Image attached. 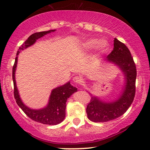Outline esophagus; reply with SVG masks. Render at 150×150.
I'll use <instances>...</instances> for the list:
<instances>
[{
    "label": "esophagus",
    "mask_w": 150,
    "mask_h": 150,
    "mask_svg": "<svg viewBox=\"0 0 150 150\" xmlns=\"http://www.w3.org/2000/svg\"><path fill=\"white\" fill-rule=\"evenodd\" d=\"M73 80L75 83H77V84L81 83V82H82V79L80 77H79V76H75V77H73Z\"/></svg>",
    "instance_id": "esophagus-1"
}]
</instances>
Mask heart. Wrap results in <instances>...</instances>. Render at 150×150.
<instances>
[{"label":"heart","instance_id":"b5f03b06","mask_svg":"<svg viewBox=\"0 0 150 150\" xmlns=\"http://www.w3.org/2000/svg\"><path fill=\"white\" fill-rule=\"evenodd\" d=\"M109 47V44L107 41L105 40H102L99 42L96 39H90L86 40L82 42L79 47L81 51L83 52H90L96 47L98 52H105Z\"/></svg>","mask_w":150,"mask_h":150}]
</instances>
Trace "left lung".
Wrapping results in <instances>:
<instances>
[{"mask_svg":"<svg viewBox=\"0 0 150 150\" xmlns=\"http://www.w3.org/2000/svg\"><path fill=\"white\" fill-rule=\"evenodd\" d=\"M113 45V50L105 60L120 67L125 77L126 83L121 95L112 102H104L92 96L86 107V113L88 119L94 122H109L120 117L129 108L135 95L137 69L133 58L125 44L116 38Z\"/></svg>","mask_w":150,"mask_h":150,"instance_id":"left-lung-1","label":"left lung"}]
</instances>
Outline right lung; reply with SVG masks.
Returning a JSON list of instances; mask_svg holds the SVG:
<instances>
[{"label": "right lung", "mask_w": 150, "mask_h": 150, "mask_svg": "<svg viewBox=\"0 0 150 150\" xmlns=\"http://www.w3.org/2000/svg\"><path fill=\"white\" fill-rule=\"evenodd\" d=\"M55 30H56L43 31V32L35 33L31 35L28 38V39L21 45L17 52V56L15 60L14 65L13 67L12 73L14 86V97L16 98L17 104L30 119L39 123L49 124V125H56L64 120L65 115H66L65 109H66V102L67 99L74 92L77 91V88L71 86L69 81L67 82L64 85L59 86L52 90L50 96L49 102L45 107L41 109H33L26 106L21 100L18 88H17L15 74H16V67L18 64V56L19 53L22 50L33 45L38 39L41 38L48 33L54 32Z\"/></svg>", "instance_id": "add662e5"}]
</instances>
